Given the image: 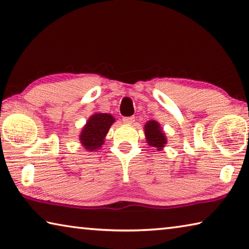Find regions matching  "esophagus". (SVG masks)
Listing matches in <instances>:
<instances>
[{
    "mask_svg": "<svg viewBox=\"0 0 249 249\" xmlns=\"http://www.w3.org/2000/svg\"><path fill=\"white\" fill-rule=\"evenodd\" d=\"M123 122L125 124H133L135 122V117L134 116H126L123 117Z\"/></svg>",
    "mask_w": 249,
    "mask_h": 249,
    "instance_id": "1",
    "label": "esophagus"
}]
</instances>
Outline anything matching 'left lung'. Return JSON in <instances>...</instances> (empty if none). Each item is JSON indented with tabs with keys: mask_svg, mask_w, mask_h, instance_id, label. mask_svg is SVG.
Segmentation results:
<instances>
[{
	"mask_svg": "<svg viewBox=\"0 0 249 249\" xmlns=\"http://www.w3.org/2000/svg\"><path fill=\"white\" fill-rule=\"evenodd\" d=\"M145 134L147 142L150 146L157 148V150H160L166 144V136L160 129V126L155 121H149L148 123L145 125Z\"/></svg>",
	"mask_w": 249,
	"mask_h": 249,
	"instance_id": "1",
	"label": "left lung"
}]
</instances>
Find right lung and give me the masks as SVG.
<instances>
[{
  "label": "right lung",
  "instance_id": "obj_1",
  "mask_svg": "<svg viewBox=\"0 0 249 249\" xmlns=\"http://www.w3.org/2000/svg\"><path fill=\"white\" fill-rule=\"evenodd\" d=\"M114 121V117L107 113H96L92 115L80 135V141L84 148L89 151L99 149L103 145L104 137Z\"/></svg>",
  "mask_w": 249,
  "mask_h": 249
}]
</instances>
